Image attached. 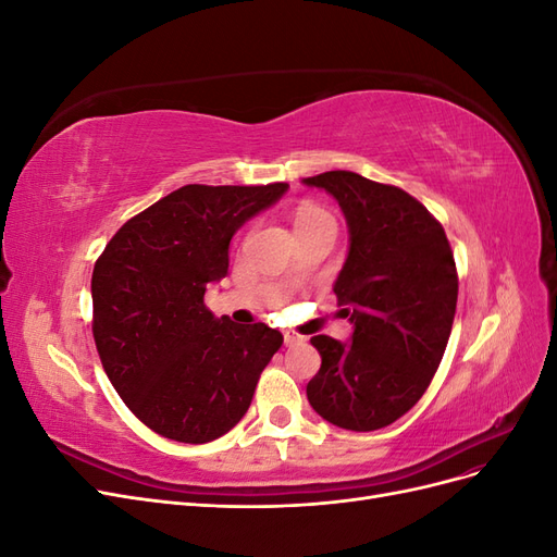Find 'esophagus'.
Wrapping results in <instances>:
<instances>
[{
  "mask_svg": "<svg viewBox=\"0 0 557 557\" xmlns=\"http://www.w3.org/2000/svg\"><path fill=\"white\" fill-rule=\"evenodd\" d=\"M283 342H285V346H295V344L305 342V336L295 334V332H285V334H283Z\"/></svg>",
  "mask_w": 557,
  "mask_h": 557,
  "instance_id": "34e87169",
  "label": "esophagus"
}]
</instances>
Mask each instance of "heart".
<instances>
[{"mask_svg":"<svg viewBox=\"0 0 557 557\" xmlns=\"http://www.w3.org/2000/svg\"><path fill=\"white\" fill-rule=\"evenodd\" d=\"M323 221H332V218L327 215V211H323L315 205H301L295 213V227H307V225H313V223H323Z\"/></svg>","mask_w":557,"mask_h":557,"instance_id":"1","label":"heart"}]
</instances>
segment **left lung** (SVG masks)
<instances>
[{
  "mask_svg": "<svg viewBox=\"0 0 557 557\" xmlns=\"http://www.w3.org/2000/svg\"><path fill=\"white\" fill-rule=\"evenodd\" d=\"M330 193L348 225V256L334 295L350 342L311 336L320 352L307 385L327 423L372 432L423 397L440 367L458 305V272L442 223L416 197L356 172L301 181Z\"/></svg>",
  "mask_w": 557,
  "mask_h": 557,
  "instance_id": "left-lung-1",
  "label": "left lung"
}]
</instances>
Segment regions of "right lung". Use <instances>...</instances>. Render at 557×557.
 <instances>
[{
    "instance_id": "add662e5",
    "label": "right lung",
    "mask_w": 557,
    "mask_h": 557,
    "mask_svg": "<svg viewBox=\"0 0 557 557\" xmlns=\"http://www.w3.org/2000/svg\"><path fill=\"white\" fill-rule=\"evenodd\" d=\"M288 183L183 185L113 234L92 272V334L115 393L144 425L181 444L230 432L250 407L278 330L234 325L207 305L230 242Z\"/></svg>"
}]
</instances>
